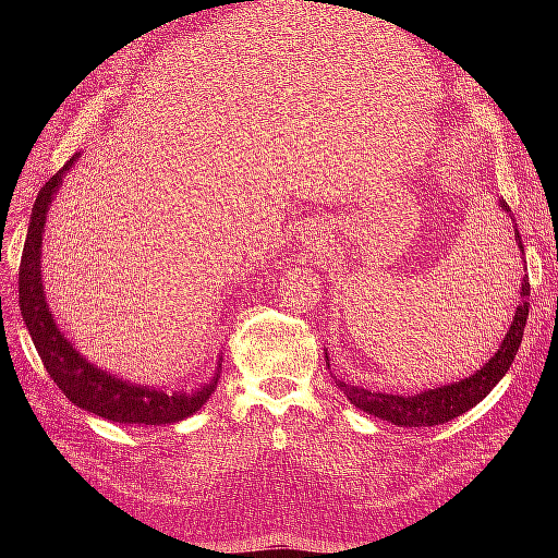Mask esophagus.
<instances>
[{"label":"esophagus","mask_w":558,"mask_h":558,"mask_svg":"<svg viewBox=\"0 0 558 558\" xmlns=\"http://www.w3.org/2000/svg\"><path fill=\"white\" fill-rule=\"evenodd\" d=\"M307 232H302V240H305V244H310V246H316L318 244V232H316V228H305Z\"/></svg>","instance_id":"34e87169"}]
</instances>
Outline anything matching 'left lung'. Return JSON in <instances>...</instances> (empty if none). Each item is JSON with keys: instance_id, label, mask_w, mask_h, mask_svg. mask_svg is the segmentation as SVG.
Instances as JSON below:
<instances>
[{"instance_id": "8db88e82", "label": "left lung", "mask_w": 558, "mask_h": 558, "mask_svg": "<svg viewBox=\"0 0 558 558\" xmlns=\"http://www.w3.org/2000/svg\"><path fill=\"white\" fill-rule=\"evenodd\" d=\"M500 205L505 211H510L508 202H500ZM514 240H517L519 251L523 253L517 226H514ZM529 295H531V283H529V275H526L521 279V305L514 312L512 326H510L508 335H505L498 353L468 379H461V381L449 384V386H440V388H430V391H421L416 396H391V393L367 391V388L349 386L337 377H335V386L340 388V391H344L349 402L356 404L359 410L373 414V416H379L384 421H391V424H396V426L421 428V426L447 424V421L461 416L470 408H475L480 400H484L488 393H492V388L510 369L517 351H519V344H521L523 328H526ZM326 363H328V353H326ZM328 367H330V363H328Z\"/></svg>"}]
</instances>
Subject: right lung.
<instances>
[{"mask_svg": "<svg viewBox=\"0 0 558 558\" xmlns=\"http://www.w3.org/2000/svg\"><path fill=\"white\" fill-rule=\"evenodd\" d=\"M78 156L66 160L60 172L50 177L37 195L35 209H32L27 240L21 258L19 272V302L25 326L32 335L46 373L58 384L60 391L78 408L97 416L118 421V424H177V421L195 414L202 404L214 393L216 379L199 388L195 393H162L156 388L130 386L123 379H116L102 369L93 367L86 359L78 356L74 347L64 340L58 330L53 316L48 312L41 289V232L46 226L48 205L62 183V174L70 170ZM221 367V365H218Z\"/></svg>", "mask_w": 558, "mask_h": 558, "instance_id": "obj_1", "label": "right lung"}]
</instances>
